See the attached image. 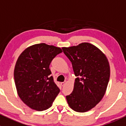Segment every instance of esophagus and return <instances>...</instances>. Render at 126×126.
Returning a JSON list of instances; mask_svg holds the SVG:
<instances>
[{"label":"esophagus","mask_w":126,"mask_h":126,"mask_svg":"<svg viewBox=\"0 0 126 126\" xmlns=\"http://www.w3.org/2000/svg\"><path fill=\"white\" fill-rule=\"evenodd\" d=\"M66 83V82H62V83H61V85H62V86H64V84H65Z\"/></svg>","instance_id":"34e87169"}]
</instances>
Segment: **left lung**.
<instances>
[{"instance_id": "1", "label": "left lung", "mask_w": 126, "mask_h": 126, "mask_svg": "<svg viewBox=\"0 0 126 126\" xmlns=\"http://www.w3.org/2000/svg\"><path fill=\"white\" fill-rule=\"evenodd\" d=\"M72 63L75 76L73 91L66 96L69 107L77 112L94 107L104 97L110 79V65L105 54L88 43L63 47Z\"/></svg>"}]
</instances>
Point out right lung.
<instances>
[{"label":"right lung","instance_id":"right-lung-1","mask_svg":"<svg viewBox=\"0 0 126 126\" xmlns=\"http://www.w3.org/2000/svg\"><path fill=\"white\" fill-rule=\"evenodd\" d=\"M62 52L61 48L41 43L27 47L19 57L14 71L15 85L21 99L32 109H49L60 93L49 65Z\"/></svg>","mask_w":126,"mask_h":126}]
</instances>
